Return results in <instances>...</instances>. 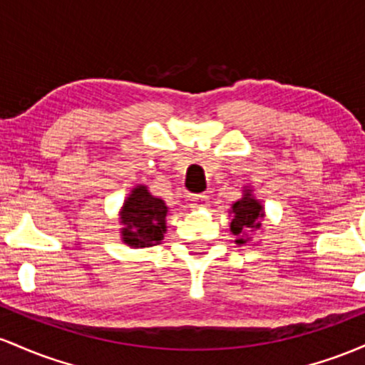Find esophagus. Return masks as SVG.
Masks as SVG:
<instances>
[{
	"label": "esophagus",
	"instance_id": "34e87169",
	"mask_svg": "<svg viewBox=\"0 0 365 365\" xmlns=\"http://www.w3.org/2000/svg\"><path fill=\"white\" fill-rule=\"evenodd\" d=\"M208 205V196L207 195H193L190 198V207L191 208H203Z\"/></svg>",
	"mask_w": 365,
	"mask_h": 365
}]
</instances>
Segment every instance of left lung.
Listing matches in <instances>:
<instances>
[{"label": "left lung", "mask_w": 365, "mask_h": 365, "mask_svg": "<svg viewBox=\"0 0 365 365\" xmlns=\"http://www.w3.org/2000/svg\"><path fill=\"white\" fill-rule=\"evenodd\" d=\"M232 214V222H231V231L237 240V245H245L248 241L247 232L252 229H259L260 222L259 219L264 217L262 212V205L257 202L255 198H252V195L247 193L241 200L232 203L231 207Z\"/></svg>", "instance_id": "1"}]
</instances>
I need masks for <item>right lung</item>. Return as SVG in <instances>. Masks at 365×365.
Listing matches in <instances>:
<instances>
[{
    "label": "right lung",
    "instance_id": "1",
    "mask_svg": "<svg viewBox=\"0 0 365 365\" xmlns=\"http://www.w3.org/2000/svg\"><path fill=\"white\" fill-rule=\"evenodd\" d=\"M165 215L167 207L160 198L151 196L145 186L134 187L120 214L122 237L129 247L158 245L165 235Z\"/></svg>",
    "mask_w": 365,
    "mask_h": 365
}]
</instances>
